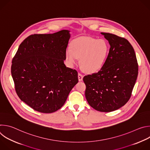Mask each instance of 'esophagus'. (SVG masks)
Here are the masks:
<instances>
[{"instance_id":"34e87169","label":"esophagus","mask_w":150,"mask_h":150,"mask_svg":"<svg viewBox=\"0 0 150 150\" xmlns=\"http://www.w3.org/2000/svg\"><path fill=\"white\" fill-rule=\"evenodd\" d=\"M78 80H79V81H82V79H83V75H82V74L78 73Z\"/></svg>"}]
</instances>
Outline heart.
<instances>
[{
    "mask_svg": "<svg viewBox=\"0 0 150 150\" xmlns=\"http://www.w3.org/2000/svg\"><path fill=\"white\" fill-rule=\"evenodd\" d=\"M110 46L105 40L90 37H82L74 40L71 48L65 52L66 59L71 67H74L80 59L81 68L87 73L100 71L108 59Z\"/></svg>",
    "mask_w": 150,
    "mask_h": 150,
    "instance_id": "obj_1",
    "label": "heart"
}]
</instances>
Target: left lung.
Returning a JSON list of instances; mask_svg holds the SVG:
<instances>
[{"instance_id":"obj_1","label":"left lung","mask_w":150,"mask_h":150,"mask_svg":"<svg viewBox=\"0 0 150 150\" xmlns=\"http://www.w3.org/2000/svg\"><path fill=\"white\" fill-rule=\"evenodd\" d=\"M108 40L110 52L105 65L97 73L85 76V95L95 110L110 112L119 109L129 100L138 66L130 42L116 35L101 33Z\"/></svg>"}]
</instances>
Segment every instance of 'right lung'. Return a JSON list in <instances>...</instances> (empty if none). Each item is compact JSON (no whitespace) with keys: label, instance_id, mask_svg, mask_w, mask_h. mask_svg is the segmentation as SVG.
Returning <instances> with one entry per match:
<instances>
[{"label":"right lung","instance_id":"right-lung-1","mask_svg":"<svg viewBox=\"0 0 150 150\" xmlns=\"http://www.w3.org/2000/svg\"><path fill=\"white\" fill-rule=\"evenodd\" d=\"M70 31L34 34L19 45L11 74L19 98L34 110L54 112L78 83V72L64 64Z\"/></svg>","mask_w":150,"mask_h":150}]
</instances>
